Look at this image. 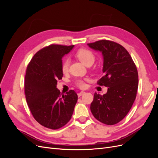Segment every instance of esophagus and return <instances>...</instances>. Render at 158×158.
<instances>
[{
  "instance_id": "esophagus-1",
  "label": "esophagus",
  "mask_w": 158,
  "mask_h": 158,
  "mask_svg": "<svg viewBox=\"0 0 158 158\" xmlns=\"http://www.w3.org/2000/svg\"><path fill=\"white\" fill-rule=\"evenodd\" d=\"M85 94V92H80L78 93V97L82 96V95L83 94Z\"/></svg>"
}]
</instances>
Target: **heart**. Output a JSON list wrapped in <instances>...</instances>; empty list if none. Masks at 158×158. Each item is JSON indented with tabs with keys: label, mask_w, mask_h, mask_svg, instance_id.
Masks as SVG:
<instances>
[{
	"label": "heart",
	"mask_w": 158,
	"mask_h": 158,
	"mask_svg": "<svg viewBox=\"0 0 158 158\" xmlns=\"http://www.w3.org/2000/svg\"><path fill=\"white\" fill-rule=\"evenodd\" d=\"M75 56L80 61L86 66L92 65L95 61V55L93 52L86 49H80L76 52ZM70 61L68 58L63 60L61 64V70L63 73L68 72L69 68ZM87 79H77L75 80V84L80 88H84L85 87V81Z\"/></svg>",
	"instance_id": "heart-1"
}]
</instances>
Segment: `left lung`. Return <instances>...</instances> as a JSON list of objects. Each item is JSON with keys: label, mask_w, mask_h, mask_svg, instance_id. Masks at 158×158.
Here are the masks:
<instances>
[{"label": "left lung", "mask_w": 158, "mask_h": 158, "mask_svg": "<svg viewBox=\"0 0 158 158\" xmlns=\"http://www.w3.org/2000/svg\"><path fill=\"white\" fill-rule=\"evenodd\" d=\"M88 45L102 52L104 75L97 84L108 87L106 94H94L91 112L99 122L115 125L126 117L136 99L138 87L136 64L125 47L116 42L103 40Z\"/></svg>", "instance_id": "8db88e82"}]
</instances>
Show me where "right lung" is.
Returning <instances> with one entry per match:
<instances>
[{"mask_svg":"<svg viewBox=\"0 0 158 158\" xmlns=\"http://www.w3.org/2000/svg\"><path fill=\"white\" fill-rule=\"evenodd\" d=\"M74 45L51 44L41 49L27 64L24 92L27 106L35 121L52 130L64 127L72 117L78 95L73 89L62 95L56 88L62 79V57Z\"/></svg>","mask_w":158,"mask_h":158,"instance_id":"obj_1","label":"right lung"}]
</instances>
